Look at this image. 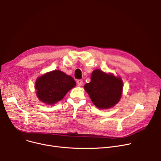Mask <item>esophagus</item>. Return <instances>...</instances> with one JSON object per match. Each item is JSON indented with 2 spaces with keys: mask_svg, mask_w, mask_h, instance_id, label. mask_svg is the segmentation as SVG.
Listing matches in <instances>:
<instances>
[{
  "mask_svg": "<svg viewBox=\"0 0 161 161\" xmlns=\"http://www.w3.org/2000/svg\"><path fill=\"white\" fill-rule=\"evenodd\" d=\"M77 84H78V85L79 87L81 86V85H83V81H82L81 80H78L77 81Z\"/></svg>",
  "mask_w": 161,
  "mask_h": 161,
  "instance_id": "1",
  "label": "esophagus"
}]
</instances>
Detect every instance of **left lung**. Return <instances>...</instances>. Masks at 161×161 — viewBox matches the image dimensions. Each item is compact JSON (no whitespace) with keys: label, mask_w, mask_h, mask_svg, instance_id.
Listing matches in <instances>:
<instances>
[{"label":"left lung","mask_w":161,"mask_h":161,"mask_svg":"<svg viewBox=\"0 0 161 161\" xmlns=\"http://www.w3.org/2000/svg\"><path fill=\"white\" fill-rule=\"evenodd\" d=\"M91 81L85 85L92 103L99 109H109L121 98L123 82L120 77L96 69L91 74Z\"/></svg>","instance_id":"8db88e82"}]
</instances>
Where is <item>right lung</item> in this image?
<instances>
[{"mask_svg":"<svg viewBox=\"0 0 161 161\" xmlns=\"http://www.w3.org/2000/svg\"><path fill=\"white\" fill-rule=\"evenodd\" d=\"M76 84L70 76L55 70L39 77L36 80L35 88L39 100L50 105L61 100Z\"/></svg>","mask_w":161,"mask_h":161,"instance_id":"add662e5","label":"right lung"}]
</instances>
